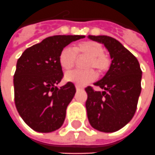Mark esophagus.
Listing matches in <instances>:
<instances>
[{
	"label": "esophagus",
	"instance_id": "obj_1",
	"mask_svg": "<svg viewBox=\"0 0 155 155\" xmlns=\"http://www.w3.org/2000/svg\"><path fill=\"white\" fill-rule=\"evenodd\" d=\"M76 87V89H77V90H79V89H82V87H81V86H78V85H76L75 86Z\"/></svg>",
	"mask_w": 155,
	"mask_h": 155
}]
</instances>
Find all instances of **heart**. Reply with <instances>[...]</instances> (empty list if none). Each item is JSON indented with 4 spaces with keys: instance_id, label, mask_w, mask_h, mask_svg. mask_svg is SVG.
<instances>
[{
    "instance_id": "obj_1",
    "label": "heart",
    "mask_w": 155,
    "mask_h": 155,
    "mask_svg": "<svg viewBox=\"0 0 155 155\" xmlns=\"http://www.w3.org/2000/svg\"><path fill=\"white\" fill-rule=\"evenodd\" d=\"M78 57H88L84 63L86 70H74L67 72L65 78L78 86H84L96 78V72L102 75L110 67V59L104 52V47L100 43L93 40H86L78 43L73 49L65 47L59 55V63L64 70L68 71L77 63Z\"/></svg>"
}]
</instances>
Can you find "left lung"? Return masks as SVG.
I'll return each instance as SVG.
<instances>
[{
  "instance_id": "obj_1",
  "label": "left lung",
  "mask_w": 155,
  "mask_h": 155,
  "mask_svg": "<svg viewBox=\"0 0 155 155\" xmlns=\"http://www.w3.org/2000/svg\"><path fill=\"white\" fill-rule=\"evenodd\" d=\"M88 37L104 44L112 59L107 73L94 84L103 91L90 86L85 88L88 121L98 131L114 133L127 124L136 112L142 70L136 57L116 39L106 35Z\"/></svg>"
}]
</instances>
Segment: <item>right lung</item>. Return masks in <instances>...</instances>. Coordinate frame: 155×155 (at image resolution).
Instances as JSON below:
<instances>
[{"mask_svg":"<svg viewBox=\"0 0 155 155\" xmlns=\"http://www.w3.org/2000/svg\"><path fill=\"white\" fill-rule=\"evenodd\" d=\"M84 35H54L26 49L17 62L13 77L14 100L19 115L39 133H51L63 124L67 105L76 93L68 82L57 88L63 72L60 52Z\"/></svg>","mask_w":155,"mask_h":155,"instance_id":"add662e5","label":"right lung"}]
</instances>
